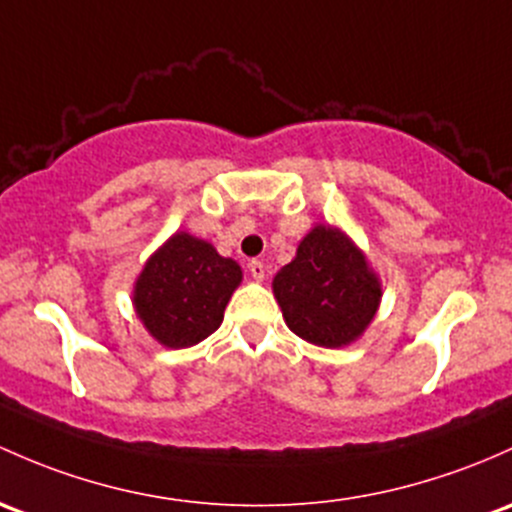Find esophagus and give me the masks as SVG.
I'll return each mask as SVG.
<instances>
[{
  "label": "esophagus",
  "instance_id": "34e87169",
  "mask_svg": "<svg viewBox=\"0 0 512 512\" xmlns=\"http://www.w3.org/2000/svg\"><path fill=\"white\" fill-rule=\"evenodd\" d=\"M247 270H250L252 279H255V282H262V279H265V272H267V267L262 265L260 260H252V262H247Z\"/></svg>",
  "mask_w": 512,
  "mask_h": 512
}]
</instances>
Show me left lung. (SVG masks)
I'll list each match as a JSON object with an SVG mask.
<instances>
[{
  "mask_svg": "<svg viewBox=\"0 0 512 512\" xmlns=\"http://www.w3.org/2000/svg\"><path fill=\"white\" fill-rule=\"evenodd\" d=\"M272 292L289 331L314 346L343 348L373 324L383 282L341 228L316 223L274 274Z\"/></svg>",
  "mask_w": 512,
  "mask_h": 512,
  "instance_id": "left-lung-1",
  "label": "left lung"
}]
</instances>
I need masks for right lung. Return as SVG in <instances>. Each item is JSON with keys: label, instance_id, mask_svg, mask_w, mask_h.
<instances>
[{"label": "right lung", "instance_id": "right-lung-1", "mask_svg": "<svg viewBox=\"0 0 512 512\" xmlns=\"http://www.w3.org/2000/svg\"><path fill=\"white\" fill-rule=\"evenodd\" d=\"M240 282L242 270L233 257L179 230L149 255L134 279V314L164 348H191L218 331Z\"/></svg>", "mask_w": 512, "mask_h": 512}]
</instances>
